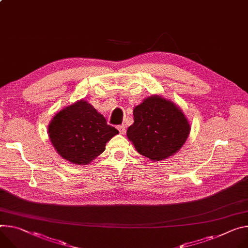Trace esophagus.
Segmentation results:
<instances>
[{
	"label": "esophagus",
	"instance_id": "1",
	"mask_svg": "<svg viewBox=\"0 0 248 248\" xmlns=\"http://www.w3.org/2000/svg\"><path fill=\"white\" fill-rule=\"evenodd\" d=\"M118 129L120 131L121 134H124L125 132V125L124 124H121V125H118Z\"/></svg>",
	"mask_w": 248,
	"mask_h": 248
}]
</instances>
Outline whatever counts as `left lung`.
Masks as SVG:
<instances>
[{
    "mask_svg": "<svg viewBox=\"0 0 248 248\" xmlns=\"http://www.w3.org/2000/svg\"><path fill=\"white\" fill-rule=\"evenodd\" d=\"M133 118L126 136L138 152L151 160L160 161L176 153L190 133L182 110L159 96L149 97L134 108Z\"/></svg>",
    "mask_w": 248,
    "mask_h": 248,
    "instance_id": "1",
    "label": "left lung"
}]
</instances>
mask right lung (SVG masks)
Masks as SVG:
<instances>
[{"mask_svg":"<svg viewBox=\"0 0 248 248\" xmlns=\"http://www.w3.org/2000/svg\"><path fill=\"white\" fill-rule=\"evenodd\" d=\"M119 130L86 101L60 110L53 118L48 134L51 143L64 159L86 165L106 149V143Z\"/></svg>","mask_w":248,"mask_h":248,"instance_id":"right-lung-1","label":"right lung"}]
</instances>
